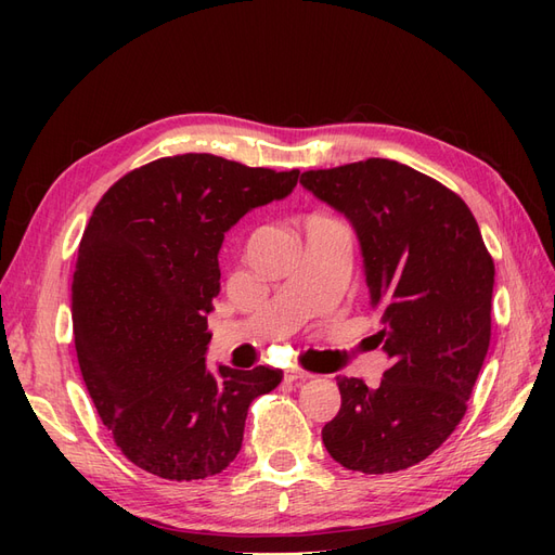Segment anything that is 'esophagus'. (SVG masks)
<instances>
[{
  "label": "esophagus",
  "mask_w": 555,
  "mask_h": 555,
  "mask_svg": "<svg viewBox=\"0 0 555 555\" xmlns=\"http://www.w3.org/2000/svg\"><path fill=\"white\" fill-rule=\"evenodd\" d=\"M312 375L310 373H306V371H300V367H289L287 373H284V379L287 382H306V379H310Z\"/></svg>",
  "instance_id": "1"
}]
</instances>
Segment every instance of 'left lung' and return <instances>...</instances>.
<instances>
[{"label": "left lung", "instance_id": "left-lung-1", "mask_svg": "<svg viewBox=\"0 0 555 555\" xmlns=\"http://www.w3.org/2000/svg\"><path fill=\"white\" fill-rule=\"evenodd\" d=\"M354 227L391 365L377 386L338 377L322 428L347 469L386 475L428 459L465 416L491 343L495 266L475 215L442 182L371 157L300 176Z\"/></svg>", "mask_w": 555, "mask_h": 555}]
</instances>
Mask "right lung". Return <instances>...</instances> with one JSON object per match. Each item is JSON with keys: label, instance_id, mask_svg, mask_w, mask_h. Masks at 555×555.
<instances>
[{"label": "right lung", "instance_id": "1", "mask_svg": "<svg viewBox=\"0 0 555 555\" xmlns=\"http://www.w3.org/2000/svg\"><path fill=\"white\" fill-rule=\"evenodd\" d=\"M298 173L188 153L129 171L94 206L72 284L76 354L104 426L145 473L220 475L238 456L249 402L282 382L266 365L210 373L206 314L224 233L292 194Z\"/></svg>", "mask_w": 555, "mask_h": 555}]
</instances>
